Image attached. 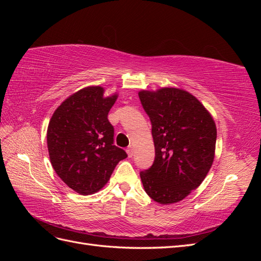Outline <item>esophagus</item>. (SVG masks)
<instances>
[{
	"label": "esophagus",
	"instance_id": "34e87169",
	"mask_svg": "<svg viewBox=\"0 0 261 261\" xmlns=\"http://www.w3.org/2000/svg\"><path fill=\"white\" fill-rule=\"evenodd\" d=\"M126 152H127L129 158H132L134 155V148L132 146H129L127 149H126Z\"/></svg>",
	"mask_w": 261,
	"mask_h": 261
}]
</instances>
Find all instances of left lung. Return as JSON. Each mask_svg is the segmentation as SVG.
Masks as SVG:
<instances>
[{
	"mask_svg": "<svg viewBox=\"0 0 261 261\" xmlns=\"http://www.w3.org/2000/svg\"><path fill=\"white\" fill-rule=\"evenodd\" d=\"M152 125L155 158L140 172L145 192L160 204L176 203L206 178L215 160V120L191 92L176 87L138 92Z\"/></svg>",
	"mask_w": 261,
	"mask_h": 261,
	"instance_id": "8db88e82",
	"label": "left lung"
}]
</instances>
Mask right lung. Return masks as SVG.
Wrapping results in <instances>:
<instances>
[{
	"label": "right lung",
	"mask_w": 261,
	"mask_h": 261,
	"mask_svg": "<svg viewBox=\"0 0 261 261\" xmlns=\"http://www.w3.org/2000/svg\"><path fill=\"white\" fill-rule=\"evenodd\" d=\"M101 86H88L67 97L55 110L46 130L52 167L59 177L81 195L99 192L121 160L127 158L113 145L109 111L118 97H105Z\"/></svg>",
	"instance_id": "right-lung-1"
}]
</instances>
